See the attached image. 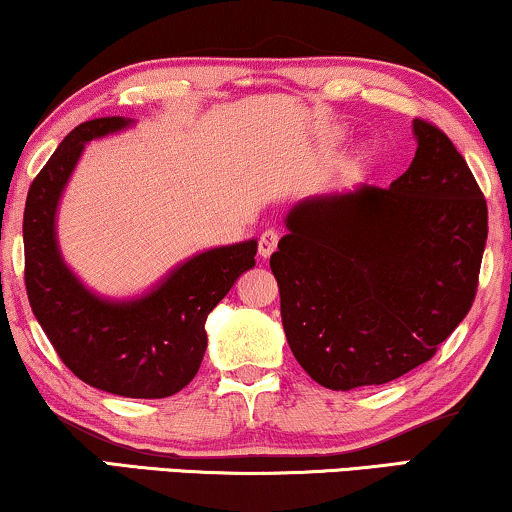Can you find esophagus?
<instances>
[{
	"label": "esophagus",
	"mask_w": 512,
	"mask_h": 512,
	"mask_svg": "<svg viewBox=\"0 0 512 512\" xmlns=\"http://www.w3.org/2000/svg\"><path fill=\"white\" fill-rule=\"evenodd\" d=\"M277 244H279V233L277 230L268 228L265 233H261V237H258V254L263 258H270L272 251L277 249Z\"/></svg>",
	"instance_id": "obj_1"
}]
</instances>
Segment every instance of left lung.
I'll use <instances>...</instances> for the list:
<instances>
[{"instance_id": "left-lung-1", "label": "left lung", "mask_w": 512, "mask_h": 512, "mask_svg": "<svg viewBox=\"0 0 512 512\" xmlns=\"http://www.w3.org/2000/svg\"><path fill=\"white\" fill-rule=\"evenodd\" d=\"M389 188L300 202L270 256L293 356L321 387L387 384L422 366L471 310L487 200L438 125Z\"/></svg>"}]
</instances>
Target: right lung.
Segmentation results:
<instances>
[{
    "instance_id": "add662e5",
    "label": "right lung",
    "mask_w": 512,
    "mask_h": 512,
    "mask_svg": "<svg viewBox=\"0 0 512 512\" xmlns=\"http://www.w3.org/2000/svg\"><path fill=\"white\" fill-rule=\"evenodd\" d=\"M121 116L69 132L34 177L25 202V289L62 363L90 387L125 398H167L198 373L207 314L256 265V242L209 249L179 265L156 291L109 303L83 289L55 244V207L83 144L128 125Z\"/></svg>"
}]
</instances>
